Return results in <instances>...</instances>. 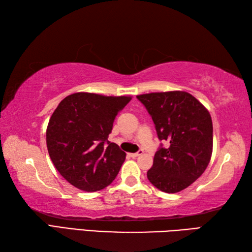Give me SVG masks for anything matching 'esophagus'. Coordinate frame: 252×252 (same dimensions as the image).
I'll use <instances>...</instances> for the list:
<instances>
[{
  "mask_svg": "<svg viewBox=\"0 0 252 252\" xmlns=\"http://www.w3.org/2000/svg\"><path fill=\"white\" fill-rule=\"evenodd\" d=\"M142 154H143V151H138L137 153H132V154H129V156H131L132 158H136V157H140Z\"/></svg>",
  "mask_w": 252,
  "mask_h": 252,
  "instance_id": "34e87169",
  "label": "esophagus"
}]
</instances>
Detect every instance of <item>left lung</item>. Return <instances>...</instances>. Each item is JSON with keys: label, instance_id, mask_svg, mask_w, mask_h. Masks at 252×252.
<instances>
[{"label": "left lung", "instance_id": "left-lung-1", "mask_svg": "<svg viewBox=\"0 0 252 252\" xmlns=\"http://www.w3.org/2000/svg\"><path fill=\"white\" fill-rule=\"evenodd\" d=\"M146 107L156 126L160 147L153 167L147 171L149 182L158 189L174 194L185 189L205 172L213 147V126L207 108L183 91L149 93L136 96Z\"/></svg>", "mask_w": 252, "mask_h": 252}]
</instances>
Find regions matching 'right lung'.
<instances>
[{
    "mask_svg": "<svg viewBox=\"0 0 252 252\" xmlns=\"http://www.w3.org/2000/svg\"><path fill=\"white\" fill-rule=\"evenodd\" d=\"M131 96L79 92L63 98L50 118L46 145L55 168L77 189H105L119 173L126 153L108 141L115 118Z\"/></svg>",
    "mask_w": 252,
    "mask_h": 252,
    "instance_id": "obj_1",
    "label": "right lung"
}]
</instances>
